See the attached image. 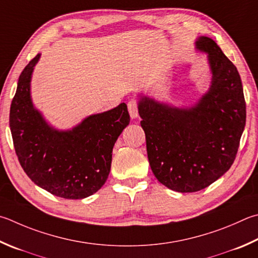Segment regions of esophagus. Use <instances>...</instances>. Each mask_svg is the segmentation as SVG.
Returning <instances> with one entry per match:
<instances>
[{
    "mask_svg": "<svg viewBox=\"0 0 258 258\" xmlns=\"http://www.w3.org/2000/svg\"><path fill=\"white\" fill-rule=\"evenodd\" d=\"M127 109H128L131 118H137L139 116V102L134 99L130 100L127 102Z\"/></svg>",
    "mask_w": 258,
    "mask_h": 258,
    "instance_id": "1",
    "label": "esophagus"
}]
</instances>
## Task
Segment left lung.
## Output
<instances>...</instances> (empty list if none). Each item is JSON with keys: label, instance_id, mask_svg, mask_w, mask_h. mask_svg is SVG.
<instances>
[{"label": "left lung", "instance_id": "8db88e82", "mask_svg": "<svg viewBox=\"0 0 258 258\" xmlns=\"http://www.w3.org/2000/svg\"><path fill=\"white\" fill-rule=\"evenodd\" d=\"M195 45L208 54L212 73L209 91L198 104L178 108L145 96L139 101L152 172L180 193L203 189L230 169L246 124L237 68L209 37H200Z\"/></svg>", "mask_w": 258, "mask_h": 258}]
</instances>
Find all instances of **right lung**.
Masks as SVG:
<instances>
[{
	"label": "right lung",
	"instance_id": "right-lung-1",
	"mask_svg": "<svg viewBox=\"0 0 258 258\" xmlns=\"http://www.w3.org/2000/svg\"><path fill=\"white\" fill-rule=\"evenodd\" d=\"M37 54L19 77L10 108V130L19 162L27 176L58 198L84 199L108 178L111 152L130 124L126 104L88 116L69 131L48 125L31 101L30 81Z\"/></svg>",
	"mask_w": 258,
	"mask_h": 258
}]
</instances>
